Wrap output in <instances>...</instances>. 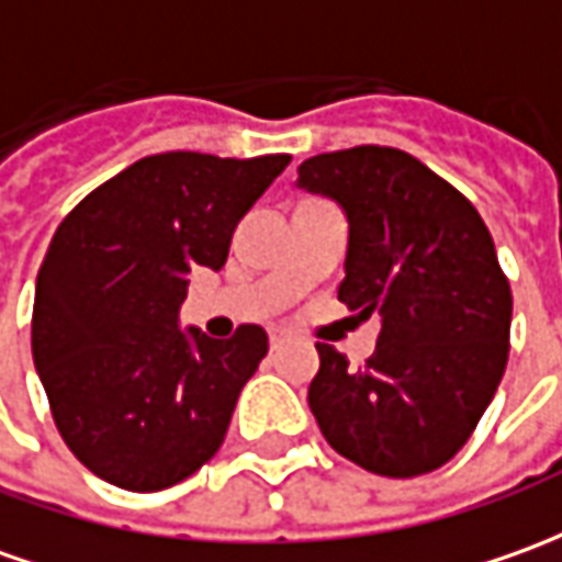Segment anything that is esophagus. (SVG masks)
I'll list each match as a JSON object with an SVG mask.
<instances>
[{
  "label": "esophagus",
  "instance_id": "obj_1",
  "mask_svg": "<svg viewBox=\"0 0 562 562\" xmlns=\"http://www.w3.org/2000/svg\"><path fill=\"white\" fill-rule=\"evenodd\" d=\"M285 341H289V338H285L282 331H270V350H280Z\"/></svg>",
  "mask_w": 562,
  "mask_h": 562
}]
</instances>
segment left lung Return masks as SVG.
<instances>
[{
	"instance_id": "8db88e82",
	"label": "left lung",
	"mask_w": 562,
	"mask_h": 562,
	"mask_svg": "<svg viewBox=\"0 0 562 562\" xmlns=\"http://www.w3.org/2000/svg\"><path fill=\"white\" fill-rule=\"evenodd\" d=\"M297 184L338 202L350 224L338 301L360 319L381 316L362 369L316 345L313 418L366 471H437L471 440L507 366L514 297L490 227L468 196L396 147L311 156Z\"/></svg>"
}]
</instances>
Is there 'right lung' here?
Segmentation results:
<instances>
[{"label":"right lung","instance_id":"add662e5","mask_svg":"<svg viewBox=\"0 0 562 562\" xmlns=\"http://www.w3.org/2000/svg\"><path fill=\"white\" fill-rule=\"evenodd\" d=\"M289 153H156L60 221L36 277L33 362L70 452L128 492H159L221 449L267 331L178 329L196 267L221 270L236 224Z\"/></svg>","mask_w":562,"mask_h":562}]
</instances>
